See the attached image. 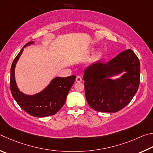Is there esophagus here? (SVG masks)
I'll return each instance as SVG.
<instances>
[{
    "label": "esophagus",
    "mask_w": 153,
    "mask_h": 153,
    "mask_svg": "<svg viewBox=\"0 0 153 153\" xmlns=\"http://www.w3.org/2000/svg\"><path fill=\"white\" fill-rule=\"evenodd\" d=\"M76 81L77 82H81V81H82V78H81V76H76Z\"/></svg>",
    "instance_id": "34e87169"
}]
</instances>
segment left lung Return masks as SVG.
Returning <instances> with one entry per match:
<instances>
[{"label":"left lung","instance_id":"1","mask_svg":"<svg viewBox=\"0 0 153 153\" xmlns=\"http://www.w3.org/2000/svg\"><path fill=\"white\" fill-rule=\"evenodd\" d=\"M125 71L119 79L110 77ZM140 64L132 50L120 53L107 63L96 62L85 70L86 100L97 111L115 113L132 100L140 84Z\"/></svg>","mask_w":153,"mask_h":153}]
</instances>
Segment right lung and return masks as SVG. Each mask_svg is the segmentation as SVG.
Here are the masks:
<instances>
[{
	"instance_id": "add662e5",
	"label": "right lung",
	"mask_w": 153,
	"mask_h": 153,
	"mask_svg": "<svg viewBox=\"0 0 153 153\" xmlns=\"http://www.w3.org/2000/svg\"><path fill=\"white\" fill-rule=\"evenodd\" d=\"M33 43L29 42L24 45L13 62L10 68V91L18 105L28 114L37 117L52 116L57 113L65 103L67 95L74 84L76 76L72 75L64 78L56 77L44 90L33 95H25L21 92L15 81V66L23 48Z\"/></svg>"
}]
</instances>
